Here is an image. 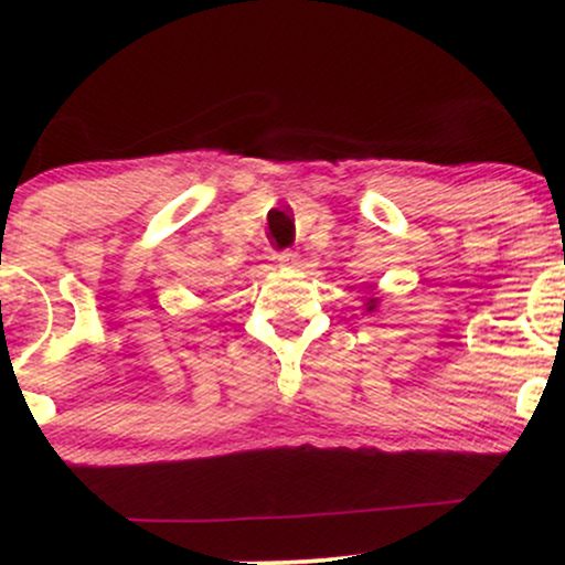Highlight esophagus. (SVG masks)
<instances>
[{
    "label": "esophagus",
    "mask_w": 565,
    "mask_h": 565,
    "mask_svg": "<svg viewBox=\"0 0 565 565\" xmlns=\"http://www.w3.org/2000/svg\"><path fill=\"white\" fill-rule=\"evenodd\" d=\"M297 257H300V255H297L295 249H284V252H278L276 260L281 263V265H295V263H297Z\"/></svg>",
    "instance_id": "esophagus-1"
}]
</instances>
